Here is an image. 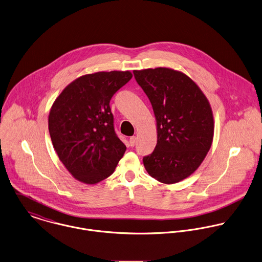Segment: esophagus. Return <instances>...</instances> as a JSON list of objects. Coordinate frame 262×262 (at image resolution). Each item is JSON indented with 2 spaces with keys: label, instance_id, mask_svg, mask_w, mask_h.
<instances>
[{
  "label": "esophagus",
  "instance_id": "obj_1",
  "mask_svg": "<svg viewBox=\"0 0 262 262\" xmlns=\"http://www.w3.org/2000/svg\"><path fill=\"white\" fill-rule=\"evenodd\" d=\"M136 143H137V138L136 137H130L129 138V145H130V147H134L136 145Z\"/></svg>",
  "mask_w": 262,
  "mask_h": 262
}]
</instances>
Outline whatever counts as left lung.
Masks as SVG:
<instances>
[{"label":"left lung","instance_id":"8db88e82","mask_svg":"<svg viewBox=\"0 0 262 262\" xmlns=\"http://www.w3.org/2000/svg\"><path fill=\"white\" fill-rule=\"evenodd\" d=\"M157 121V145L144 156L148 173L163 184L191 176L209 151L214 132L208 100L186 74L169 68L135 70Z\"/></svg>","mask_w":262,"mask_h":262}]
</instances>
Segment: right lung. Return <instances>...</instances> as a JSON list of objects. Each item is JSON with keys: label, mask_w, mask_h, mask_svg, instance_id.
<instances>
[{"label": "right lung", "mask_w": 262, "mask_h": 262, "mask_svg": "<svg viewBox=\"0 0 262 262\" xmlns=\"http://www.w3.org/2000/svg\"><path fill=\"white\" fill-rule=\"evenodd\" d=\"M129 71L86 74L68 84L54 102L49 133L54 149L78 181L97 184L110 177L126 147L115 133L113 95L127 83Z\"/></svg>", "instance_id": "obj_1"}]
</instances>
